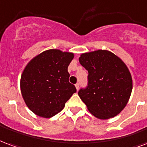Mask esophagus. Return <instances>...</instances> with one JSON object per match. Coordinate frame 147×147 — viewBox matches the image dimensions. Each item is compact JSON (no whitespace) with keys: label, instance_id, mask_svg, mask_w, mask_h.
<instances>
[{"label":"esophagus","instance_id":"obj_1","mask_svg":"<svg viewBox=\"0 0 147 147\" xmlns=\"http://www.w3.org/2000/svg\"><path fill=\"white\" fill-rule=\"evenodd\" d=\"M75 87H76V89H77V90L79 89V84H75Z\"/></svg>","mask_w":147,"mask_h":147}]
</instances>
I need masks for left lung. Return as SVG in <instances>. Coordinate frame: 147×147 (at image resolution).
I'll use <instances>...</instances> for the list:
<instances>
[{"instance_id": "8db88e82", "label": "left lung", "mask_w": 147, "mask_h": 147, "mask_svg": "<svg viewBox=\"0 0 147 147\" xmlns=\"http://www.w3.org/2000/svg\"><path fill=\"white\" fill-rule=\"evenodd\" d=\"M79 62L88 70V86L78 96L92 115L101 120L117 116L125 107L132 90V78L125 63L107 50L86 52Z\"/></svg>"}]
</instances>
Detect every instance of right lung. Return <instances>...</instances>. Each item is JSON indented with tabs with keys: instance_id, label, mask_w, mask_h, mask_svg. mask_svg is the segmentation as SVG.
<instances>
[{
	"instance_id": "right-lung-1",
	"label": "right lung",
	"mask_w": 147,
	"mask_h": 147,
	"mask_svg": "<svg viewBox=\"0 0 147 147\" xmlns=\"http://www.w3.org/2000/svg\"><path fill=\"white\" fill-rule=\"evenodd\" d=\"M72 52L49 49L37 55L26 66L21 75L22 98L36 115L50 118L59 113L77 92L69 82L68 66Z\"/></svg>"
}]
</instances>
